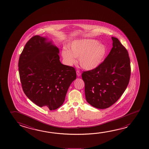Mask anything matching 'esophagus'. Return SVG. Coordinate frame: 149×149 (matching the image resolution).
Returning a JSON list of instances; mask_svg holds the SVG:
<instances>
[{"mask_svg":"<svg viewBox=\"0 0 149 149\" xmlns=\"http://www.w3.org/2000/svg\"><path fill=\"white\" fill-rule=\"evenodd\" d=\"M76 74H77V75L78 76V77L81 75V73L79 70H77V71H76Z\"/></svg>","mask_w":149,"mask_h":149,"instance_id":"1","label":"esophagus"}]
</instances>
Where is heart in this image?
<instances>
[{"label": "heart", "mask_w": 149, "mask_h": 149, "mask_svg": "<svg viewBox=\"0 0 149 149\" xmlns=\"http://www.w3.org/2000/svg\"><path fill=\"white\" fill-rule=\"evenodd\" d=\"M107 53L106 47L94 40L76 41L71 45V52L63 50L62 56L68 65L76 62L75 58H79L81 66L87 70L98 67L104 60Z\"/></svg>", "instance_id": "heart-1"}]
</instances>
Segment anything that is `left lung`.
<instances>
[{"label": "left lung", "mask_w": 149, "mask_h": 149, "mask_svg": "<svg viewBox=\"0 0 149 149\" xmlns=\"http://www.w3.org/2000/svg\"><path fill=\"white\" fill-rule=\"evenodd\" d=\"M109 54L96 68L83 72L87 102L98 109L114 104L128 86L131 75L128 51L117 38L112 37Z\"/></svg>", "instance_id": "1"}]
</instances>
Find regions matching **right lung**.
<instances>
[{"instance_id": "right-lung-1", "label": "right lung", "mask_w": 149, "mask_h": 149, "mask_svg": "<svg viewBox=\"0 0 149 149\" xmlns=\"http://www.w3.org/2000/svg\"><path fill=\"white\" fill-rule=\"evenodd\" d=\"M59 50L45 38L34 36L26 42L19 60V76L24 94L40 107L58 109L65 100L75 69L61 63Z\"/></svg>"}]
</instances>
